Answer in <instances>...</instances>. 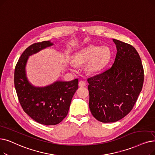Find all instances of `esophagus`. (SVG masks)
<instances>
[{"instance_id":"esophagus-1","label":"esophagus","mask_w":155,"mask_h":155,"mask_svg":"<svg viewBox=\"0 0 155 155\" xmlns=\"http://www.w3.org/2000/svg\"><path fill=\"white\" fill-rule=\"evenodd\" d=\"M85 85H86L85 82L83 81V80H80V81L79 83H78L79 87H84Z\"/></svg>"}]
</instances>
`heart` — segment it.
I'll list each match as a JSON object with an SVG mask.
<instances>
[{"label":"heart","instance_id":"heart-1","mask_svg":"<svg viewBox=\"0 0 155 155\" xmlns=\"http://www.w3.org/2000/svg\"><path fill=\"white\" fill-rule=\"evenodd\" d=\"M111 56V51L107 46L99 48L91 45L78 52L73 56V61L77 64H86L87 69L91 73H95L101 69L107 63ZM70 68L75 69V65L71 63Z\"/></svg>","mask_w":155,"mask_h":155}]
</instances>
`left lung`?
Segmentation results:
<instances>
[{"label": "left lung", "mask_w": 155, "mask_h": 155, "mask_svg": "<svg viewBox=\"0 0 155 155\" xmlns=\"http://www.w3.org/2000/svg\"><path fill=\"white\" fill-rule=\"evenodd\" d=\"M113 41L117 50L113 65L87 79L91 112L103 123L115 122L128 115L144 82L143 66L136 49L120 40Z\"/></svg>", "instance_id": "8db88e82"}]
</instances>
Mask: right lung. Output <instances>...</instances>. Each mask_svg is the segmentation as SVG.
I'll return each instance as SVG.
<instances>
[{
    "label": "right lung",
    "instance_id": "obj_1",
    "mask_svg": "<svg viewBox=\"0 0 155 155\" xmlns=\"http://www.w3.org/2000/svg\"><path fill=\"white\" fill-rule=\"evenodd\" d=\"M52 45L50 41H43L30 45L20 56L15 70V86L23 110L33 120L45 125L58 124L66 117L78 87L77 78L57 81L44 87H35L28 82L25 71L28 57Z\"/></svg>",
    "mask_w": 155,
    "mask_h": 155
}]
</instances>
